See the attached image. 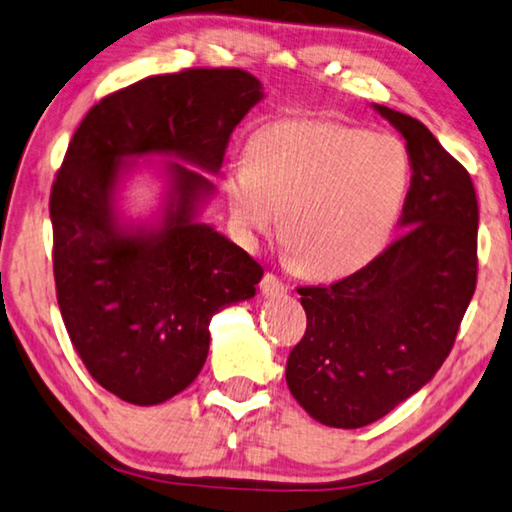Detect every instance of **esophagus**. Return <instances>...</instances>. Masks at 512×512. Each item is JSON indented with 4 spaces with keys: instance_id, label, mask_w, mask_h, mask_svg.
<instances>
[{
    "instance_id": "1",
    "label": "esophagus",
    "mask_w": 512,
    "mask_h": 512,
    "mask_svg": "<svg viewBox=\"0 0 512 512\" xmlns=\"http://www.w3.org/2000/svg\"><path fill=\"white\" fill-rule=\"evenodd\" d=\"M261 290L265 297H277V295H283L288 290L286 283H283L277 274L272 272H265V277L261 279Z\"/></svg>"
}]
</instances>
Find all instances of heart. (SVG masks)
<instances>
[{"instance_id":"obj_1","label":"heart","mask_w":512,"mask_h":512,"mask_svg":"<svg viewBox=\"0 0 512 512\" xmlns=\"http://www.w3.org/2000/svg\"><path fill=\"white\" fill-rule=\"evenodd\" d=\"M412 185V157L393 135L327 119H283L247 141L224 174L231 215L247 233L277 224L306 274L355 272L387 245Z\"/></svg>"}]
</instances>
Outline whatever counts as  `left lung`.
Returning a JSON list of instances; mask_svg holds the SVG:
<instances>
[{"label": "left lung", "instance_id": "1", "mask_svg": "<svg viewBox=\"0 0 512 512\" xmlns=\"http://www.w3.org/2000/svg\"><path fill=\"white\" fill-rule=\"evenodd\" d=\"M407 141L412 185L405 233L361 270L300 286L306 332L286 382L313 419L368 426L439 371L478 277V201L469 171L421 121L375 105Z\"/></svg>", "mask_w": 512, "mask_h": 512}]
</instances>
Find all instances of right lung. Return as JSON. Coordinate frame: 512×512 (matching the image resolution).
<instances>
[{"label":"right lung","mask_w":512,"mask_h":512,"mask_svg":"<svg viewBox=\"0 0 512 512\" xmlns=\"http://www.w3.org/2000/svg\"><path fill=\"white\" fill-rule=\"evenodd\" d=\"M261 98L242 68H185L109 93L70 139L50 192L57 302L86 371L125 403L157 405L190 387L212 316L254 297L263 267L194 222L212 185L178 162L162 229L123 231L112 212L123 157L164 153L217 171Z\"/></svg>","instance_id":"add662e5"}]
</instances>
